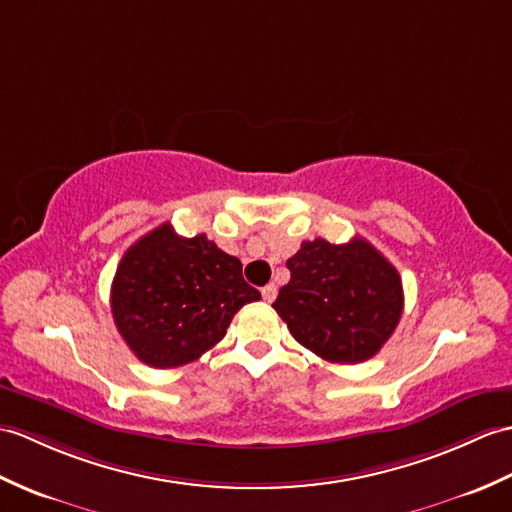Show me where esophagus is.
<instances>
[{"label":"esophagus","instance_id":"34e87169","mask_svg":"<svg viewBox=\"0 0 512 512\" xmlns=\"http://www.w3.org/2000/svg\"><path fill=\"white\" fill-rule=\"evenodd\" d=\"M261 296H264V301L266 303H272V301H275L277 299V285H266V288L264 290H261Z\"/></svg>","mask_w":512,"mask_h":512}]
</instances>
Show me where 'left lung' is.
<instances>
[{
    "mask_svg": "<svg viewBox=\"0 0 512 512\" xmlns=\"http://www.w3.org/2000/svg\"><path fill=\"white\" fill-rule=\"evenodd\" d=\"M290 281L272 303L290 334L336 364L371 360L397 329L403 288L397 268L362 237H316L288 259Z\"/></svg>",
    "mask_w": 512,
    "mask_h": 512,
    "instance_id": "left-lung-1",
    "label": "left lung"
}]
</instances>
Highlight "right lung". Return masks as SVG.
<instances>
[{
  "instance_id": "1",
  "label": "right lung",
  "mask_w": 512,
  "mask_h": 512,
  "mask_svg": "<svg viewBox=\"0 0 512 512\" xmlns=\"http://www.w3.org/2000/svg\"><path fill=\"white\" fill-rule=\"evenodd\" d=\"M259 299L240 259L205 233L176 235L170 222L128 248L111 285L115 327L152 368L198 360L224 338L231 318Z\"/></svg>"
}]
</instances>
